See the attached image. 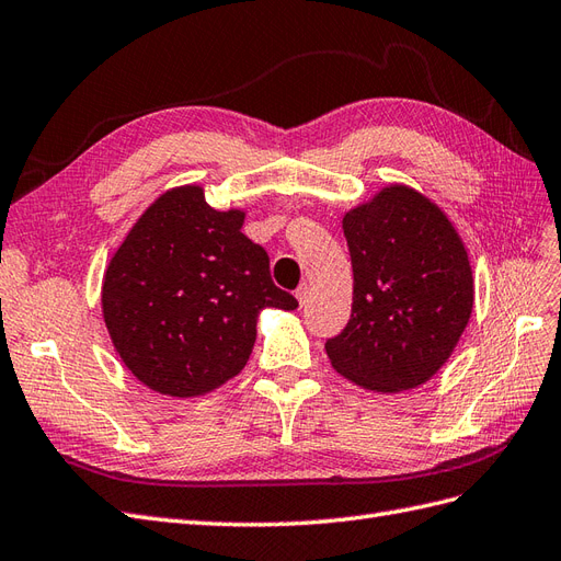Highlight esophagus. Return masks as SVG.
Wrapping results in <instances>:
<instances>
[{
    "instance_id": "34e87169",
    "label": "esophagus",
    "mask_w": 561,
    "mask_h": 561,
    "mask_svg": "<svg viewBox=\"0 0 561 561\" xmlns=\"http://www.w3.org/2000/svg\"><path fill=\"white\" fill-rule=\"evenodd\" d=\"M308 296H310V286H308L306 282H302V284L298 286V289H296V298H298L300 306H306V302H308Z\"/></svg>"
}]
</instances>
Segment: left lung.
Returning <instances> with one entry per match:
<instances>
[{
  "mask_svg": "<svg viewBox=\"0 0 561 561\" xmlns=\"http://www.w3.org/2000/svg\"><path fill=\"white\" fill-rule=\"evenodd\" d=\"M343 232L355 286L347 327L324 345L331 366L376 392L423 386L470 322L466 244L435 202L397 183L350 209Z\"/></svg>",
  "mask_w": 561,
  "mask_h": 561,
  "instance_id": "obj_1",
  "label": "left lung"
}]
</instances>
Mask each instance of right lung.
<instances>
[{"label": "right lung", "instance_id": "add662e5", "mask_svg": "<svg viewBox=\"0 0 561 561\" xmlns=\"http://www.w3.org/2000/svg\"><path fill=\"white\" fill-rule=\"evenodd\" d=\"M242 209L216 211L204 187L159 195L107 263L101 302L117 355L142 386L199 397L244 369L265 308L298 300L270 277Z\"/></svg>", "mask_w": 561, "mask_h": 561}]
</instances>
